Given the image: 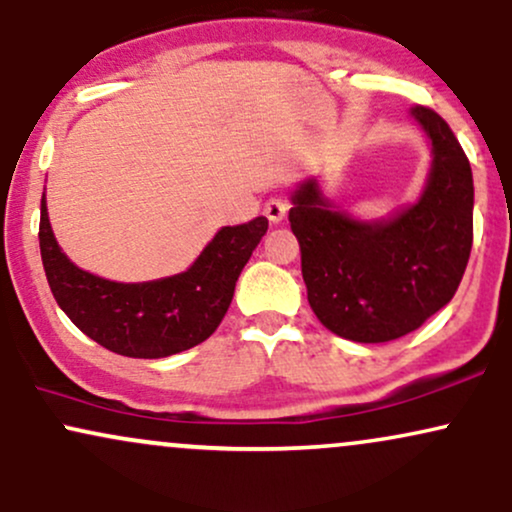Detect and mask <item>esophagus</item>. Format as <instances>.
<instances>
[{"instance_id":"obj_1","label":"esophagus","mask_w":512,"mask_h":512,"mask_svg":"<svg viewBox=\"0 0 512 512\" xmlns=\"http://www.w3.org/2000/svg\"><path fill=\"white\" fill-rule=\"evenodd\" d=\"M264 214H267V219L272 223H281L286 219V214H289V199L284 197L267 199V204H264Z\"/></svg>"}]
</instances>
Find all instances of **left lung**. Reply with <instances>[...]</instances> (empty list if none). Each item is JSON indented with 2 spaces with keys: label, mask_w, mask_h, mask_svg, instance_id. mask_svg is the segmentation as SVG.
<instances>
[{
  "label": "left lung",
  "mask_w": 512,
  "mask_h": 512,
  "mask_svg": "<svg viewBox=\"0 0 512 512\" xmlns=\"http://www.w3.org/2000/svg\"><path fill=\"white\" fill-rule=\"evenodd\" d=\"M431 166L416 202L383 219H356L305 178L289 221L301 243L308 303L339 337L380 344L404 337L450 303L472 250L474 180L448 122L411 108Z\"/></svg>",
  "instance_id": "1"
}]
</instances>
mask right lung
I'll list each match as a JSON object with an SVG mask.
<instances>
[{
    "label": "right lung",
    "instance_id": "add662e5",
    "mask_svg": "<svg viewBox=\"0 0 512 512\" xmlns=\"http://www.w3.org/2000/svg\"><path fill=\"white\" fill-rule=\"evenodd\" d=\"M269 221L223 226L185 272L154 281H110L64 255L40 199V257L52 296L86 337L129 358H166L202 344L221 325L236 281Z\"/></svg>",
    "mask_w": 512,
    "mask_h": 512
}]
</instances>
